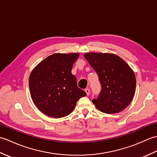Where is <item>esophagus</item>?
<instances>
[{
	"label": "esophagus",
	"instance_id": "esophagus-1",
	"mask_svg": "<svg viewBox=\"0 0 157 157\" xmlns=\"http://www.w3.org/2000/svg\"><path fill=\"white\" fill-rule=\"evenodd\" d=\"M85 92H86V94H87L88 96L90 95V89H88V88H86Z\"/></svg>",
	"mask_w": 157,
	"mask_h": 157
}]
</instances>
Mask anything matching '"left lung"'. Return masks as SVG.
Here are the masks:
<instances>
[{
    "mask_svg": "<svg viewBox=\"0 0 157 157\" xmlns=\"http://www.w3.org/2000/svg\"><path fill=\"white\" fill-rule=\"evenodd\" d=\"M98 76L101 91L94 103L99 111L113 114L124 110L132 102L136 80L133 70L119 56L88 52L84 55Z\"/></svg>",
    "mask_w": 157,
    "mask_h": 157,
    "instance_id": "left-lung-1",
    "label": "left lung"
}]
</instances>
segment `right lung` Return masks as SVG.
I'll return each mask as SVG.
<instances>
[{"label":"right lung","mask_w":157,"mask_h":157,"mask_svg":"<svg viewBox=\"0 0 157 157\" xmlns=\"http://www.w3.org/2000/svg\"><path fill=\"white\" fill-rule=\"evenodd\" d=\"M79 53H55L32 70L29 87L33 102L46 115L61 118L69 115L77 101L86 93L77 85L71 74Z\"/></svg>","instance_id":"obj_1"}]
</instances>
